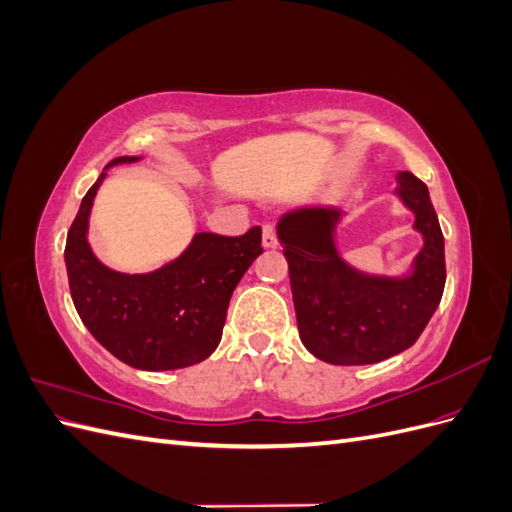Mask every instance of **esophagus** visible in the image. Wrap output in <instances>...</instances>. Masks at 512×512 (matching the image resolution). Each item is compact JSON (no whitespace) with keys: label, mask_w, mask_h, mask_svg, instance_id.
Wrapping results in <instances>:
<instances>
[{"label":"esophagus","mask_w":512,"mask_h":512,"mask_svg":"<svg viewBox=\"0 0 512 512\" xmlns=\"http://www.w3.org/2000/svg\"><path fill=\"white\" fill-rule=\"evenodd\" d=\"M262 247H267V250H273V247H277L275 228L271 224L262 226Z\"/></svg>","instance_id":"esophagus-1"}]
</instances>
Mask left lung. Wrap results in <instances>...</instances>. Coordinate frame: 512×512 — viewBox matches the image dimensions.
Returning <instances> with one entry per match:
<instances>
[{
    "mask_svg": "<svg viewBox=\"0 0 512 512\" xmlns=\"http://www.w3.org/2000/svg\"><path fill=\"white\" fill-rule=\"evenodd\" d=\"M393 196L414 213L412 228L423 237V247L401 275L350 265L337 250V226L346 213L333 205H303L277 220L299 337L324 363L371 365L404 352L440 305L444 237L427 185L401 170Z\"/></svg>",
    "mask_w": 512,
    "mask_h": 512,
    "instance_id": "left-lung-1",
    "label": "left lung"
}]
</instances>
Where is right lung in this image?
<instances>
[{
	"label": "right lung",
	"instance_id": "obj_1",
	"mask_svg": "<svg viewBox=\"0 0 512 512\" xmlns=\"http://www.w3.org/2000/svg\"><path fill=\"white\" fill-rule=\"evenodd\" d=\"M138 160L115 158L85 194L64 252L70 294L87 331L119 361L143 371L190 367L218 348L232 290L262 254V232H196L175 260L149 273L106 267L89 243L91 207L108 168Z\"/></svg>",
	"mask_w": 512,
	"mask_h": 512
}]
</instances>
